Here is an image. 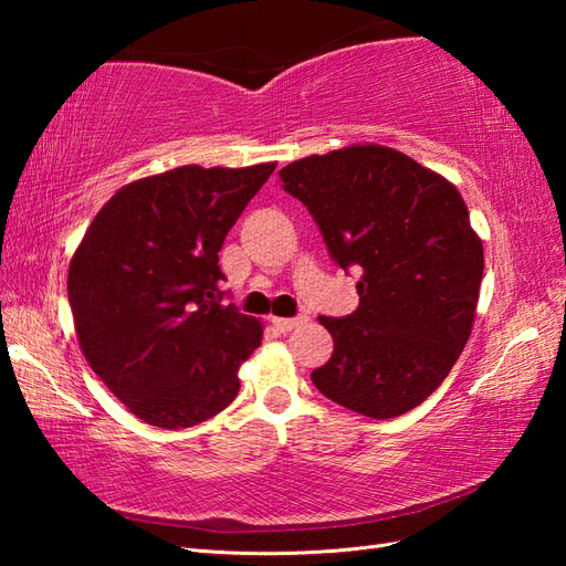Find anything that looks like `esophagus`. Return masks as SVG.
<instances>
[{"label":"esophagus","mask_w":566,"mask_h":566,"mask_svg":"<svg viewBox=\"0 0 566 566\" xmlns=\"http://www.w3.org/2000/svg\"><path fill=\"white\" fill-rule=\"evenodd\" d=\"M304 321H306L304 316H298V318H276V316H272V326L280 333H290L298 326V323H304Z\"/></svg>","instance_id":"1"}]
</instances>
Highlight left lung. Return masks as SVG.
Wrapping results in <instances>:
<instances>
[{
  "label": "left lung",
  "instance_id": "1",
  "mask_svg": "<svg viewBox=\"0 0 566 566\" xmlns=\"http://www.w3.org/2000/svg\"><path fill=\"white\" fill-rule=\"evenodd\" d=\"M280 177L333 260L363 272L355 314L318 318L333 355L311 371L316 389L367 418L411 411L450 375L474 326L484 245L462 195L377 143L308 155Z\"/></svg>",
  "mask_w": 566,
  "mask_h": 566
}]
</instances>
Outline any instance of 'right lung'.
Masks as SVG:
<instances>
[{"label": "right lung", "mask_w": 566, "mask_h": 566, "mask_svg": "<svg viewBox=\"0 0 566 566\" xmlns=\"http://www.w3.org/2000/svg\"><path fill=\"white\" fill-rule=\"evenodd\" d=\"M276 163L182 165L128 182L67 270L80 350L143 423L191 428L231 403L262 323L221 304L219 250Z\"/></svg>", "instance_id": "1"}]
</instances>
